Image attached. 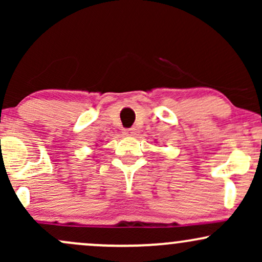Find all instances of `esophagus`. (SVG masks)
Wrapping results in <instances>:
<instances>
[{
	"label": "esophagus",
	"mask_w": 262,
	"mask_h": 262,
	"mask_svg": "<svg viewBox=\"0 0 262 262\" xmlns=\"http://www.w3.org/2000/svg\"><path fill=\"white\" fill-rule=\"evenodd\" d=\"M123 134H124L125 137H134V135H135V129L134 128L124 129V130H123Z\"/></svg>",
	"instance_id": "obj_1"
}]
</instances>
